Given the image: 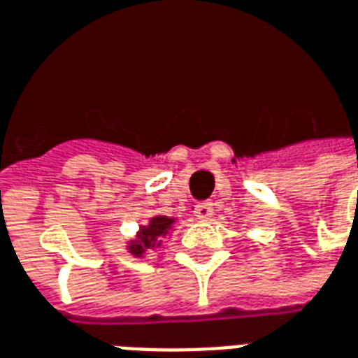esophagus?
I'll use <instances>...</instances> for the list:
<instances>
[{
    "mask_svg": "<svg viewBox=\"0 0 358 358\" xmlns=\"http://www.w3.org/2000/svg\"><path fill=\"white\" fill-rule=\"evenodd\" d=\"M213 203L210 201H205V203H198L194 207V215L199 218V220H207L213 215Z\"/></svg>",
    "mask_w": 358,
    "mask_h": 358,
    "instance_id": "obj_1",
    "label": "esophagus"
}]
</instances>
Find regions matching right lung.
Instances as JSON below:
<instances>
[{
	"label": "right lung",
	"instance_id": "add662e5",
	"mask_svg": "<svg viewBox=\"0 0 358 358\" xmlns=\"http://www.w3.org/2000/svg\"><path fill=\"white\" fill-rule=\"evenodd\" d=\"M176 222V218L168 217H153L149 220L148 226H141L134 241L129 243V252L132 256L141 257L145 250H155L162 245V239L170 234L171 226Z\"/></svg>",
	"mask_w": 358,
	"mask_h": 358
}]
</instances>
